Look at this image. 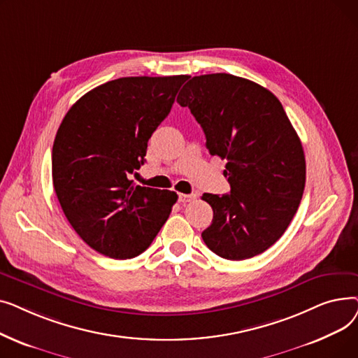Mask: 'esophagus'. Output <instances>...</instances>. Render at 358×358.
I'll return each mask as SVG.
<instances>
[{
  "instance_id": "34e87169",
  "label": "esophagus",
  "mask_w": 358,
  "mask_h": 358,
  "mask_svg": "<svg viewBox=\"0 0 358 358\" xmlns=\"http://www.w3.org/2000/svg\"><path fill=\"white\" fill-rule=\"evenodd\" d=\"M194 199H196V194H184V193L178 194V201L180 203H187V201H192Z\"/></svg>"
}]
</instances>
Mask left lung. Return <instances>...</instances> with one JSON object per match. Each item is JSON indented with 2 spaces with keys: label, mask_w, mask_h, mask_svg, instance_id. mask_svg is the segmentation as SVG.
Instances as JSON below:
<instances>
[{
  "label": "left lung",
  "mask_w": 358,
  "mask_h": 358,
  "mask_svg": "<svg viewBox=\"0 0 358 358\" xmlns=\"http://www.w3.org/2000/svg\"><path fill=\"white\" fill-rule=\"evenodd\" d=\"M177 101L189 107L210 155L227 159L229 194L204 193L213 209L201 238L222 258L239 261L268 250L285 234L302 200V142L271 91L231 73L193 77Z\"/></svg>",
  "instance_id": "8db88e82"
}]
</instances>
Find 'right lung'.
Masks as SVG:
<instances>
[{
	"mask_svg": "<svg viewBox=\"0 0 358 358\" xmlns=\"http://www.w3.org/2000/svg\"><path fill=\"white\" fill-rule=\"evenodd\" d=\"M187 78L113 80L88 91L65 115L52 149L53 189L71 227L94 251L134 258L171 213L176 192L135 185L131 177Z\"/></svg>",
	"mask_w": 358,
	"mask_h": 358,
	"instance_id": "right-lung-1",
	"label": "right lung"
}]
</instances>
